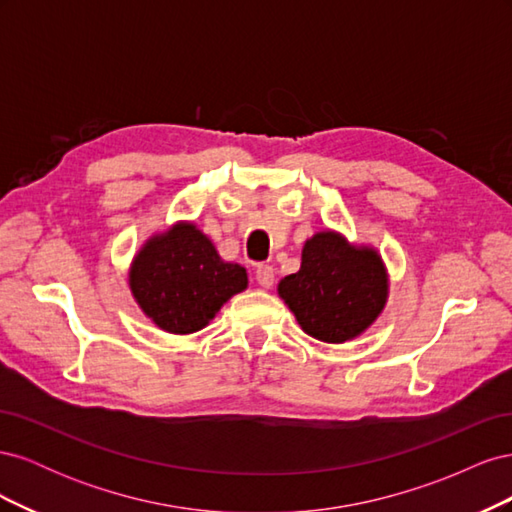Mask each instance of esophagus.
Segmentation results:
<instances>
[{
  "mask_svg": "<svg viewBox=\"0 0 512 512\" xmlns=\"http://www.w3.org/2000/svg\"><path fill=\"white\" fill-rule=\"evenodd\" d=\"M256 282H258L262 288H271L273 282H275L273 267H271V265H258V267H256Z\"/></svg>",
  "mask_w": 512,
  "mask_h": 512,
  "instance_id": "1",
  "label": "esophagus"
}]
</instances>
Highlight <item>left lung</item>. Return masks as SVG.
<instances>
[{
    "label": "left lung",
    "mask_w": 512,
    "mask_h": 512,
    "mask_svg": "<svg viewBox=\"0 0 512 512\" xmlns=\"http://www.w3.org/2000/svg\"><path fill=\"white\" fill-rule=\"evenodd\" d=\"M386 273L374 250L352 247L335 232H318L303 247L301 269L277 286L301 329L320 342L361 335L386 303Z\"/></svg>",
    "instance_id": "obj_1"
}]
</instances>
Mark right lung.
Wrapping results in <instances>:
<instances>
[{"mask_svg": "<svg viewBox=\"0 0 512 512\" xmlns=\"http://www.w3.org/2000/svg\"><path fill=\"white\" fill-rule=\"evenodd\" d=\"M245 286V269L224 262L192 224H179L147 241L130 271V288L143 312L160 329L177 335L207 327Z\"/></svg>", "mask_w": 512, "mask_h": 512, "instance_id": "1", "label": "right lung"}]
</instances>
